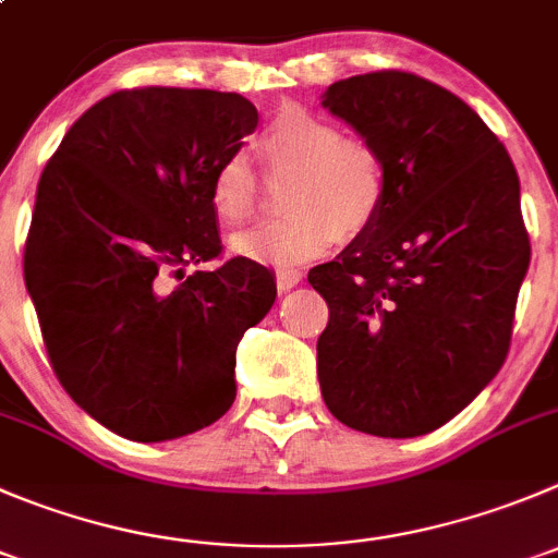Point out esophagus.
<instances>
[{"mask_svg":"<svg viewBox=\"0 0 558 558\" xmlns=\"http://www.w3.org/2000/svg\"><path fill=\"white\" fill-rule=\"evenodd\" d=\"M301 279H304V274H301L299 268H279V270H276V284H279V290L295 288Z\"/></svg>","mask_w":558,"mask_h":558,"instance_id":"obj_1","label":"esophagus"}]
</instances>
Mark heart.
Masks as SVG:
<instances>
[{"instance_id":"b5f03b06","label":"heart","mask_w":558,"mask_h":558,"mask_svg":"<svg viewBox=\"0 0 558 558\" xmlns=\"http://www.w3.org/2000/svg\"><path fill=\"white\" fill-rule=\"evenodd\" d=\"M265 172H293L284 196L288 219L232 238V248L279 268L310 263L339 238H359L378 221L389 174L378 147L342 136L337 123L304 106H284L257 140ZM208 203L216 219L238 227L254 214L257 178L246 156H227L214 169Z\"/></svg>"}]
</instances>
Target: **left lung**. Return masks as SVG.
Returning a JSON list of instances; mask_svg holds the SVG:
<instances>
[{
	"label": "left lung",
	"mask_w": 558,
	"mask_h": 558,
	"mask_svg": "<svg viewBox=\"0 0 558 558\" xmlns=\"http://www.w3.org/2000/svg\"><path fill=\"white\" fill-rule=\"evenodd\" d=\"M323 106L378 147L389 174L378 221L310 270L328 304L323 400L348 427L416 438L507 359L532 259L521 180L465 100L413 73L342 78Z\"/></svg>",
	"instance_id": "8db88e82"
}]
</instances>
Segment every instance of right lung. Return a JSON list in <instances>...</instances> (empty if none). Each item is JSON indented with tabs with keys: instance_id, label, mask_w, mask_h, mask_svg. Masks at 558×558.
I'll list each match as a JSON object with an SVG mask.
<instances>
[{
	"instance_id": "add662e5",
	"label": "right lung",
	"mask_w": 558,
	"mask_h": 558,
	"mask_svg": "<svg viewBox=\"0 0 558 558\" xmlns=\"http://www.w3.org/2000/svg\"><path fill=\"white\" fill-rule=\"evenodd\" d=\"M238 93L120 89L89 106L37 183L24 282L76 405L131 441L208 427L235 400V350L276 299L265 265L221 254L214 169L257 129Z\"/></svg>"
}]
</instances>
